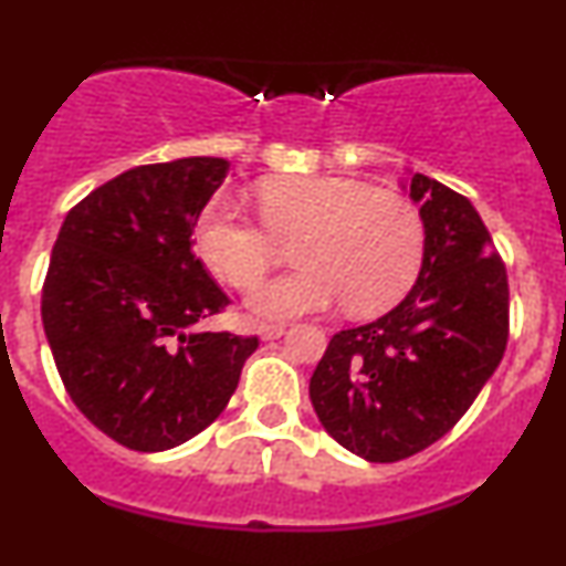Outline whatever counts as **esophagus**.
<instances>
[{
	"instance_id": "obj_1",
	"label": "esophagus",
	"mask_w": 566,
	"mask_h": 566,
	"mask_svg": "<svg viewBox=\"0 0 566 566\" xmlns=\"http://www.w3.org/2000/svg\"><path fill=\"white\" fill-rule=\"evenodd\" d=\"M284 329H287V326H284V324H271V322H261V324H258V335H261V339H276V337H282Z\"/></svg>"
}]
</instances>
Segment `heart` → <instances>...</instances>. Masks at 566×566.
<instances>
[{
    "mask_svg": "<svg viewBox=\"0 0 566 566\" xmlns=\"http://www.w3.org/2000/svg\"><path fill=\"white\" fill-rule=\"evenodd\" d=\"M261 223L229 200L197 218L195 240L208 269L250 290L275 260L276 241L298 240L304 265L253 290L250 311L287 318L326 311L339 301L358 316L392 308L417 282L424 261V218L411 200L345 176H287L258 195Z\"/></svg>",
    "mask_w": 566,
    "mask_h": 566,
    "instance_id": "1",
    "label": "heart"
}]
</instances>
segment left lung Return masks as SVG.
Instances as JSON below:
<instances>
[{
	"label": "left lung",
	"mask_w": 566,
	"mask_h": 566,
	"mask_svg": "<svg viewBox=\"0 0 566 566\" xmlns=\"http://www.w3.org/2000/svg\"><path fill=\"white\" fill-rule=\"evenodd\" d=\"M424 261L408 295L377 322L337 332L311 377L324 430L377 464L440 440L499 369L509 339L506 265L464 195L411 174Z\"/></svg>",
	"instance_id": "1"
}]
</instances>
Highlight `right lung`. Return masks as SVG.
I'll use <instances>...</instances> for the list:
<instances>
[{
    "instance_id": "obj_1",
    "label": "right lung",
    "mask_w": 566,
    "mask_h": 566,
    "mask_svg": "<svg viewBox=\"0 0 566 566\" xmlns=\"http://www.w3.org/2000/svg\"><path fill=\"white\" fill-rule=\"evenodd\" d=\"M223 158L136 166L65 216L42 290V322L78 411L120 446H181L229 403L258 337L195 329L229 297L195 258Z\"/></svg>"
}]
</instances>
